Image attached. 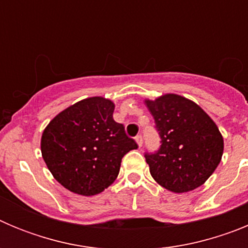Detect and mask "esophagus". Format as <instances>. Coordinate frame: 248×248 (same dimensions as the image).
Masks as SVG:
<instances>
[{
  "instance_id": "obj_1",
  "label": "esophagus",
  "mask_w": 248,
  "mask_h": 248,
  "mask_svg": "<svg viewBox=\"0 0 248 248\" xmlns=\"http://www.w3.org/2000/svg\"><path fill=\"white\" fill-rule=\"evenodd\" d=\"M135 141L138 143V145L141 146L143 145V137H141V135H138V137L135 138Z\"/></svg>"
}]
</instances>
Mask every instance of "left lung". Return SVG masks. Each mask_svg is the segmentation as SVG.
<instances>
[{
    "mask_svg": "<svg viewBox=\"0 0 248 248\" xmlns=\"http://www.w3.org/2000/svg\"><path fill=\"white\" fill-rule=\"evenodd\" d=\"M161 139L160 149L145 154L151 176L176 194L198 189L212 175L223 154V138L198 104L177 94L145 99Z\"/></svg>",
    "mask_w": 248,
    "mask_h": 248,
    "instance_id": "8db88e82",
    "label": "left lung"
}]
</instances>
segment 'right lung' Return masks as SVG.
<instances>
[{
  "instance_id": "1",
  "label": "right lung",
  "mask_w": 248,
  "mask_h": 248,
  "mask_svg": "<svg viewBox=\"0 0 248 248\" xmlns=\"http://www.w3.org/2000/svg\"><path fill=\"white\" fill-rule=\"evenodd\" d=\"M114 103L103 97L77 102L57 114L43 130L41 151L62 186L93 196L117 179L123 156L138 145L113 119Z\"/></svg>"
}]
</instances>
